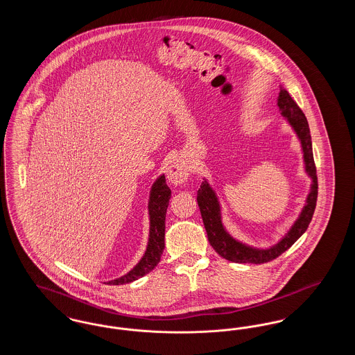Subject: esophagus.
<instances>
[{
  "mask_svg": "<svg viewBox=\"0 0 355 355\" xmlns=\"http://www.w3.org/2000/svg\"><path fill=\"white\" fill-rule=\"evenodd\" d=\"M189 168L184 161L177 159L168 168V180L171 185H182L189 177Z\"/></svg>",
  "mask_w": 355,
  "mask_h": 355,
  "instance_id": "1",
  "label": "esophagus"
}]
</instances>
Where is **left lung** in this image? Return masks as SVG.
I'll return each instance as SVG.
<instances>
[{"label":"left lung","instance_id":"obj_1","mask_svg":"<svg viewBox=\"0 0 355 355\" xmlns=\"http://www.w3.org/2000/svg\"><path fill=\"white\" fill-rule=\"evenodd\" d=\"M278 106L281 110V114L286 117L290 125L294 128L297 135L301 139L302 149H304V164L306 171L313 180L311 191L307 197L306 206L300 216V218L294 223L291 230L287 233V236L275 246H272L268 250H258L250 246H246L241 242L236 241L234 238L229 236L226 230L222 226L220 222V205L218 200L211 190V187L206 181H203L198 191H197V202L200 206V211L202 216L203 225L207 233V238L213 249L220 254L222 258L236 262V263H265L270 262L285 253L288 248L294 245V242L304 234L306 229L309 227V223L311 222L315 206H317V197H318V178H317V168L313 157V148H311V135L307 119L304 117V112L297 105V102L291 98V96L286 90L279 92L278 97Z\"/></svg>","mask_w":355,"mask_h":355}]
</instances>
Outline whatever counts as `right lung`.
Instances as JSON below:
<instances>
[{
    "label": "right lung",
    "instance_id": "add662e5",
    "mask_svg": "<svg viewBox=\"0 0 355 355\" xmlns=\"http://www.w3.org/2000/svg\"><path fill=\"white\" fill-rule=\"evenodd\" d=\"M170 190L166 182L165 175H161L155 184L153 185L150 193V202H149V214H150V236H149V245L144 258L135 269L129 271L126 275L109 281V285H125L133 282L135 279L144 277L158 265L161 255L165 248V217L169 205Z\"/></svg>",
    "mask_w": 355,
    "mask_h": 355
}]
</instances>
